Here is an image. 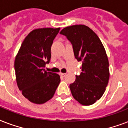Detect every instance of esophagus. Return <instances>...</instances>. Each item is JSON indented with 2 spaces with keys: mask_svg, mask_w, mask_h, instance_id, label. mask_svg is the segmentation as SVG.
Here are the masks:
<instances>
[{
  "mask_svg": "<svg viewBox=\"0 0 128 128\" xmlns=\"http://www.w3.org/2000/svg\"><path fill=\"white\" fill-rule=\"evenodd\" d=\"M65 75H66V73H61V76H62V77H65Z\"/></svg>",
  "mask_w": 128,
  "mask_h": 128,
  "instance_id": "34e87169",
  "label": "esophagus"
}]
</instances>
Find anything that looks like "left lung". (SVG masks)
<instances>
[{
  "label": "left lung",
  "instance_id": "obj_1",
  "mask_svg": "<svg viewBox=\"0 0 128 128\" xmlns=\"http://www.w3.org/2000/svg\"><path fill=\"white\" fill-rule=\"evenodd\" d=\"M60 34L71 42L75 59L82 61V71L69 86L71 94L82 105L94 104L104 94L110 79L104 46L98 35L84 24L67 26Z\"/></svg>",
  "mask_w": 128,
  "mask_h": 128
}]
</instances>
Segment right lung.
Instances as JSON below:
<instances>
[{
    "label": "right lung",
    "instance_id": "1",
    "mask_svg": "<svg viewBox=\"0 0 128 128\" xmlns=\"http://www.w3.org/2000/svg\"><path fill=\"white\" fill-rule=\"evenodd\" d=\"M60 28H36L24 39L14 60L18 88L28 101L42 104L53 98L60 83L57 73L43 67L51 57L50 47Z\"/></svg>",
    "mask_w": 128,
    "mask_h": 128
}]
</instances>
